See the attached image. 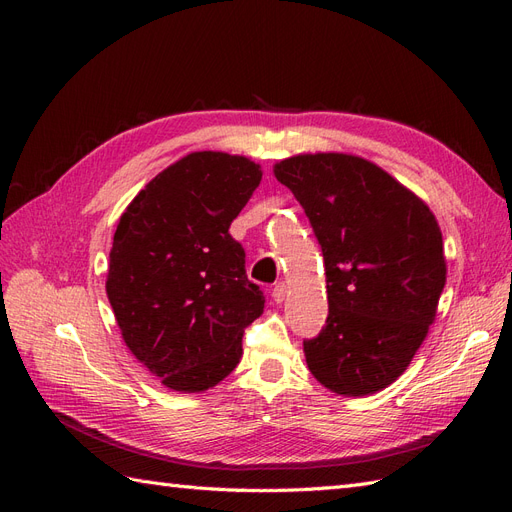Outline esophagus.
I'll list each match as a JSON object with an SVG mask.
<instances>
[{
	"instance_id": "obj_1",
	"label": "esophagus",
	"mask_w": 512,
	"mask_h": 512,
	"mask_svg": "<svg viewBox=\"0 0 512 512\" xmlns=\"http://www.w3.org/2000/svg\"><path fill=\"white\" fill-rule=\"evenodd\" d=\"M271 297H273V301L275 303H284L286 301V297H288V288H286V284H277L275 288H273V294H271Z\"/></svg>"
}]
</instances>
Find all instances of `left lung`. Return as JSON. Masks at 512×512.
<instances>
[{
    "instance_id": "8db88e82",
    "label": "left lung",
    "mask_w": 512,
    "mask_h": 512,
    "mask_svg": "<svg viewBox=\"0 0 512 512\" xmlns=\"http://www.w3.org/2000/svg\"><path fill=\"white\" fill-rule=\"evenodd\" d=\"M273 173L305 209L327 271V324L303 339L309 371L337 395L386 389L421 348L446 284L436 215L348 153H303Z\"/></svg>"
}]
</instances>
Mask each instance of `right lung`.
Here are the masks:
<instances>
[{
    "mask_svg": "<svg viewBox=\"0 0 512 512\" xmlns=\"http://www.w3.org/2000/svg\"><path fill=\"white\" fill-rule=\"evenodd\" d=\"M260 179L243 156L196 151L153 177L119 218L108 301L123 342L168 389L200 393L224 380L265 309L228 232Z\"/></svg>",
    "mask_w": 512,
    "mask_h": 512,
    "instance_id": "add662e5",
    "label": "right lung"
}]
</instances>
